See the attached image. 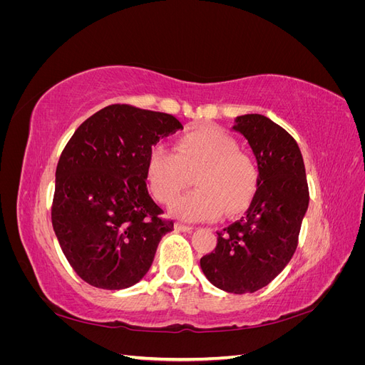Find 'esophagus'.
<instances>
[{
    "instance_id": "obj_1",
    "label": "esophagus",
    "mask_w": 365,
    "mask_h": 365,
    "mask_svg": "<svg viewBox=\"0 0 365 365\" xmlns=\"http://www.w3.org/2000/svg\"><path fill=\"white\" fill-rule=\"evenodd\" d=\"M175 230H176V231H192L193 227H192V225H185V224H182V222H176V224H175Z\"/></svg>"
}]
</instances>
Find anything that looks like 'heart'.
<instances>
[{
    "instance_id": "1",
    "label": "heart",
    "mask_w": 365,
    "mask_h": 365,
    "mask_svg": "<svg viewBox=\"0 0 365 365\" xmlns=\"http://www.w3.org/2000/svg\"><path fill=\"white\" fill-rule=\"evenodd\" d=\"M153 196L168 204L192 182L196 190L172 202V213L185 220H215L245 208L257 189L259 170L248 153L227 132L200 128L185 132L175 152L155 146L148 158Z\"/></svg>"
}]
</instances>
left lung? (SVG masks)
Instances as JSON below:
<instances>
[{
  "label": "left lung",
  "mask_w": 365,
  "mask_h": 365,
  "mask_svg": "<svg viewBox=\"0 0 365 365\" xmlns=\"http://www.w3.org/2000/svg\"><path fill=\"white\" fill-rule=\"evenodd\" d=\"M233 129L248 140L259 181L245 215L217 233L201 259L208 282L231 294L256 292L292 259L309 205L304 161L297 141L260 114L239 115Z\"/></svg>",
  "instance_id": "obj_1"
}]
</instances>
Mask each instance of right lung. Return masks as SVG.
Masks as SVG:
<instances>
[{"instance_id": "obj_1", "label": "right lung", "mask_w": 365, "mask_h": 365, "mask_svg": "<svg viewBox=\"0 0 365 365\" xmlns=\"http://www.w3.org/2000/svg\"><path fill=\"white\" fill-rule=\"evenodd\" d=\"M182 129L170 114L109 105L76 129L56 168L51 222L82 280L101 289L138 283L173 220L148 190V158L160 138Z\"/></svg>"}]
</instances>
